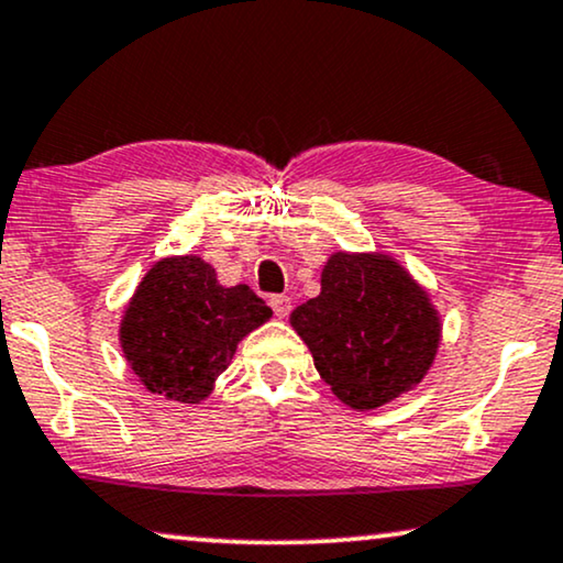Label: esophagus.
Returning a JSON list of instances; mask_svg holds the SVG:
<instances>
[{
	"label": "esophagus",
	"instance_id": "esophagus-1",
	"mask_svg": "<svg viewBox=\"0 0 563 563\" xmlns=\"http://www.w3.org/2000/svg\"><path fill=\"white\" fill-rule=\"evenodd\" d=\"M269 309L277 319H286L290 313V298L288 296H269Z\"/></svg>",
	"mask_w": 563,
	"mask_h": 563
}]
</instances>
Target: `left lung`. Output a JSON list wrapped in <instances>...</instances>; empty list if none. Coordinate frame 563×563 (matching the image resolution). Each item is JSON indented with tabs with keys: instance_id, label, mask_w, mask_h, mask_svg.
Segmentation results:
<instances>
[{
	"instance_id": "1",
	"label": "left lung",
	"mask_w": 563,
	"mask_h": 563,
	"mask_svg": "<svg viewBox=\"0 0 563 563\" xmlns=\"http://www.w3.org/2000/svg\"><path fill=\"white\" fill-rule=\"evenodd\" d=\"M290 324L336 399L360 411L415 388L440 344L430 298L386 254H332L321 294L298 306Z\"/></svg>"
}]
</instances>
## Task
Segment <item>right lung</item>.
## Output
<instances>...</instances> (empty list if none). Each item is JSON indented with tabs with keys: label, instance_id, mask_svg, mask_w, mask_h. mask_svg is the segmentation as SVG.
<instances>
[{
	"label": "right lung",
	"instance_id": "right-lung-1",
	"mask_svg": "<svg viewBox=\"0 0 563 563\" xmlns=\"http://www.w3.org/2000/svg\"><path fill=\"white\" fill-rule=\"evenodd\" d=\"M273 317L250 286L223 288L192 254L148 269L120 324V347L148 391L198 404L229 368L236 344Z\"/></svg>",
	"mask_w": 563,
	"mask_h": 563
}]
</instances>
